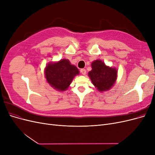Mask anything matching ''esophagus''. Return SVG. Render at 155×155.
<instances>
[{
    "mask_svg": "<svg viewBox=\"0 0 155 155\" xmlns=\"http://www.w3.org/2000/svg\"><path fill=\"white\" fill-rule=\"evenodd\" d=\"M80 72L81 73L83 74V75H85L86 74V70L84 69V68H82L80 70Z\"/></svg>",
    "mask_w": 155,
    "mask_h": 155,
    "instance_id": "obj_1",
    "label": "esophagus"
}]
</instances>
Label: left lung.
Returning a JSON list of instances; mask_svg holds the SVG:
<instances>
[{
	"mask_svg": "<svg viewBox=\"0 0 155 155\" xmlns=\"http://www.w3.org/2000/svg\"><path fill=\"white\" fill-rule=\"evenodd\" d=\"M91 66L92 69L88 74L93 85L100 92L110 89L117 79V70L115 68L106 66L101 60L93 61Z\"/></svg>",
	"mask_w": 155,
	"mask_h": 155,
	"instance_id": "obj_1",
	"label": "left lung"
}]
</instances>
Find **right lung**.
<instances>
[{
  "instance_id": "1",
  "label": "right lung",
  "mask_w": 155,
  "mask_h": 155,
  "mask_svg": "<svg viewBox=\"0 0 155 155\" xmlns=\"http://www.w3.org/2000/svg\"><path fill=\"white\" fill-rule=\"evenodd\" d=\"M79 74L76 67L70 64L69 60L64 59L58 62L50 63L45 70L46 81L59 91H66L74 78Z\"/></svg>"
}]
</instances>
